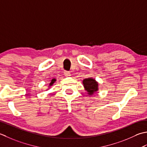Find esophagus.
I'll list each match as a JSON object with an SVG mask.
<instances>
[{
    "label": "esophagus",
    "mask_w": 147,
    "mask_h": 147,
    "mask_svg": "<svg viewBox=\"0 0 147 147\" xmlns=\"http://www.w3.org/2000/svg\"><path fill=\"white\" fill-rule=\"evenodd\" d=\"M64 75H65V77H68L70 76V73L69 72V71H64Z\"/></svg>",
    "instance_id": "34e87169"
}]
</instances>
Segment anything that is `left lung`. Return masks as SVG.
Segmentation results:
<instances>
[{
  "label": "left lung",
  "instance_id": "1",
  "mask_svg": "<svg viewBox=\"0 0 147 147\" xmlns=\"http://www.w3.org/2000/svg\"><path fill=\"white\" fill-rule=\"evenodd\" d=\"M82 84L85 90L88 92L87 94L89 96L94 95L97 93L99 90V84L94 78L89 77L84 79L82 80Z\"/></svg>",
  "mask_w": 147,
  "mask_h": 147
}]
</instances>
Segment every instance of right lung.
Masks as SVG:
<instances>
[{"label":"right lung","instance_id":"add662e5","mask_svg":"<svg viewBox=\"0 0 147 147\" xmlns=\"http://www.w3.org/2000/svg\"><path fill=\"white\" fill-rule=\"evenodd\" d=\"M56 81V79H55V78H54V79H53L52 80H50V82H49V86H48V88H47V89H46V91L49 90V89L51 88V87L53 86V84L55 83Z\"/></svg>","mask_w":147,"mask_h":147}]
</instances>
